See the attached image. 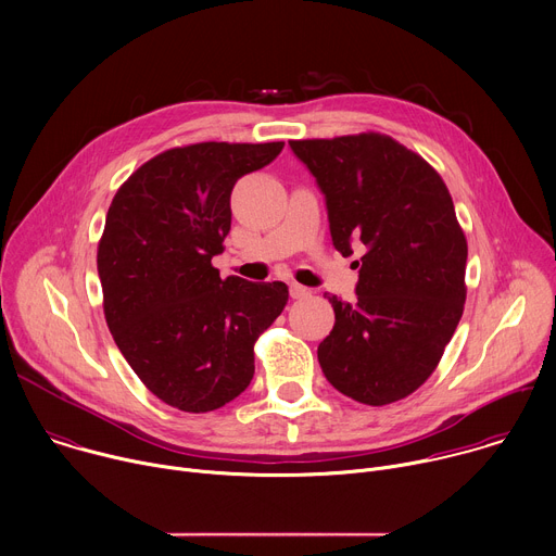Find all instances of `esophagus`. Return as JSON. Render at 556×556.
<instances>
[{
	"mask_svg": "<svg viewBox=\"0 0 556 556\" xmlns=\"http://www.w3.org/2000/svg\"><path fill=\"white\" fill-rule=\"evenodd\" d=\"M290 296H292V299H305V296H309V288H305V286L292 281V283H290Z\"/></svg>",
	"mask_w": 556,
	"mask_h": 556,
	"instance_id": "34e87169",
	"label": "esophagus"
}]
</instances>
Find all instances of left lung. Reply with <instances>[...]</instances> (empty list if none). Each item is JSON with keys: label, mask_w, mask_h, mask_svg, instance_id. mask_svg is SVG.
Listing matches in <instances>:
<instances>
[{"label": "left lung", "mask_w": 556, "mask_h": 556, "mask_svg": "<svg viewBox=\"0 0 556 556\" xmlns=\"http://www.w3.org/2000/svg\"><path fill=\"white\" fill-rule=\"evenodd\" d=\"M326 195L332 244L365 247L356 301L324 296L334 328L316 350L330 384L382 407L435 369L464 312L466 237L438 172L380 134L290 140Z\"/></svg>", "instance_id": "obj_1"}]
</instances>
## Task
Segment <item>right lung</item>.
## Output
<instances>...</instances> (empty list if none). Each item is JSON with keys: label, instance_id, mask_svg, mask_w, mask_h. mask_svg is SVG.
<instances>
[{"label": "right lung", "instance_id": "obj_1", "mask_svg": "<svg viewBox=\"0 0 556 556\" xmlns=\"http://www.w3.org/2000/svg\"><path fill=\"white\" fill-rule=\"evenodd\" d=\"M283 142H198L157 153L116 191L99 242L108 328L144 387L204 414L253 380V345L288 303L283 281L219 277L235 182Z\"/></svg>", "mask_w": 556, "mask_h": 556}]
</instances>
